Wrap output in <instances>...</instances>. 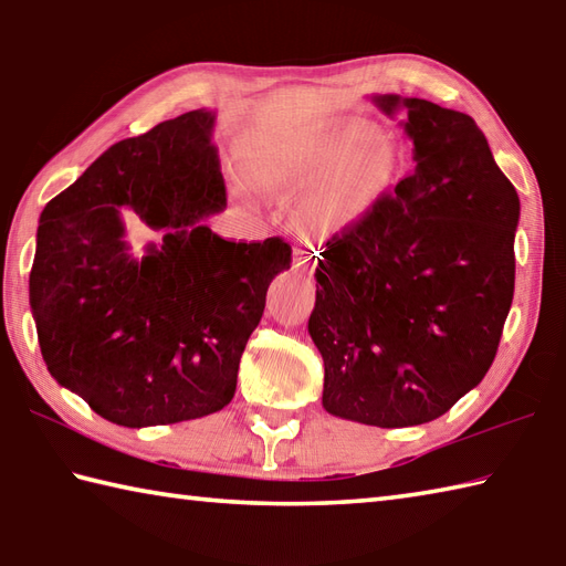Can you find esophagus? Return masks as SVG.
<instances>
[{
  "instance_id": "esophagus-1",
  "label": "esophagus",
  "mask_w": 566,
  "mask_h": 566,
  "mask_svg": "<svg viewBox=\"0 0 566 566\" xmlns=\"http://www.w3.org/2000/svg\"><path fill=\"white\" fill-rule=\"evenodd\" d=\"M295 269H300V273H303L305 279H313V273H315V259L307 256L305 251H295Z\"/></svg>"
}]
</instances>
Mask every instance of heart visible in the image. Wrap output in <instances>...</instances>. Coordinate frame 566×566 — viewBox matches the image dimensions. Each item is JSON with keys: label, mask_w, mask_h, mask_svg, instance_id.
Masks as SVG:
<instances>
[{"label": "heart", "mask_w": 566, "mask_h": 566, "mask_svg": "<svg viewBox=\"0 0 566 566\" xmlns=\"http://www.w3.org/2000/svg\"><path fill=\"white\" fill-rule=\"evenodd\" d=\"M359 126H325L285 144H269L251 160L261 188L300 195V219L313 232H339L359 222L384 195L390 158L378 144L355 142Z\"/></svg>", "instance_id": "heart-1"}]
</instances>
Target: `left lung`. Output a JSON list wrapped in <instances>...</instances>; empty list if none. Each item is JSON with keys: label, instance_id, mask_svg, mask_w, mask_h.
Returning a JSON list of instances; mask_svg holds the SVG:
<instances>
[{"label": "left lung", "instance_id": "1", "mask_svg": "<svg viewBox=\"0 0 566 566\" xmlns=\"http://www.w3.org/2000/svg\"><path fill=\"white\" fill-rule=\"evenodd\" d=\"M415 168L319 253L307 332L322 408L376 428L440 418L495 359L515 287L521 200L464 112L374 95Z\"/></svg>", "mask_w": 566, "mask_h": 566}]
</instances>
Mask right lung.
Listing matches in <instances>:
<instances>
[{
    "label": "right lung",
    "instance_id": "obj_1",
    "mask_svg": "<svg viewBox=\"0 0 566 566\" xmlns=\"http://www.w3.org/2000/svg\"><path fill=\"white\" fill-rule=\"evenodd\" d=\"M217 114L192 109L109 146L43 207L29 303L43 361L102 418L151 428L222 410L266 291L291 269L283 239L227 241ZM132 209L165 237L134 258Z\"/></svg>",
    "mask_w": 566,
    "mask_h": 566
}]
</instances>
